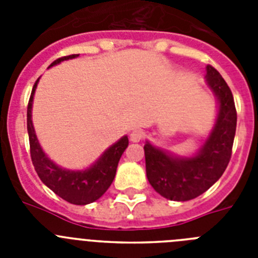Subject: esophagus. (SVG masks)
<instances>
[{
  "instance_id": "obj_1",
  "label": "esophagus",
  "mask_w": 258,
  "mask_h": 258,
  "mask_svg": "<svg viewBox=\"0 0 258 258\" xmlns=\"http://www.w3.org/2000/svg\"><path fill=\"white\" fill-rule=\"evenodd\" d=\"M143 138H145V133H143V131H141V129H134L131 133L132 142H140Z\"/></svg>"
}]
</instances>
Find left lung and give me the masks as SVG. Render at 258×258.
<instances>
[{
    "instance_id": "left-lung-1",
    "label": "left lung",
    "mask_w": 258,
    "mask_h": 258,
    "mask_svg": "<svg viewBox=\"0 0 258 258\" xmlns=\"http://www.w3.org/2000/svg\"><path fill=\"white\" fill-rule=\"evenodd\" d=\"M207 81L220 101V112L199 154L191 159H178L150 143L143 147L150 184L166 199L186 202L198 198L220 179L231 159L236 131L234 97L226 81L211 64L207 66Z\"/></svg>"
}]
</instances>
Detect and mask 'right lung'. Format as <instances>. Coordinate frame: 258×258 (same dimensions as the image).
Instances as JSON below:
<instances>
[{
	"instance_id": "add662e5",
	"label": "right lung",
	"mask_w": 258,
	"mask_h": 258,
	"mask_svg": "<svg viewBox=\"0 0 258 258\" xmlns=\"http://www.w3.org/2000/svg\"><path fill=\"white\" fill-rule=\"evenodd\" d=\"M76 56H79V54L61 56L52 61L50 67L58 64L66 59H72ZM37 83L38 79L32 89L28 107H27V129H28L31 159L35 170L37 172L41 181L66 202L76 204V206H85L89 203L95 202L108 190L115 178L118 160L129 145L127 137H122L117 143L111 146L102 155L101 159L89 169L79 170V172L61 169L52 161H50L44 151L41 150L37 137L35 134V129H33V124H32V101H33V94H35Z\"/></svg>"
}]
</instances>
